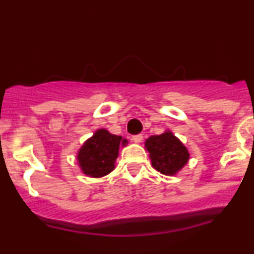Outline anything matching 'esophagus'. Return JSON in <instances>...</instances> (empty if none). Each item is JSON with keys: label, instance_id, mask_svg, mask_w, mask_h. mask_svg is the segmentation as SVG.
<instances>
[{"label": "esophagus", "instance_id": "34e87169", "mask_svg": "<svg viewBox=\"0 0 254 254\" xmlns=\"http://www.w3.org/2000/svg\"><path fill=\"white\" fill-rule=\"evenodd\" d=\"M132 140L134 143H140L143 140V135L142 134H137V135H133Z\"/></svg>", "mask_w": 254, "mask_h": 254}]
</instances>
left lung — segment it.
<instances>
[{
    "instance_id": "1",
    "label": "left lung",
    "mask_w": 254,
    "mask_h": 254,
    "mask_svg": "<svg viewBox=\"0 0 254 254\" xmlns=\"http://www.w3.org/2000/svg\"><path fill=\"white\" fill-rule=\"evenodd\" d=\"M144 147L149 153L152 167L164 175H175L189 162L188 148L169 129L162 134L150 135Z\"/></svg>"
}]
</instances>
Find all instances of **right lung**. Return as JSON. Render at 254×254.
<instances>
[{"mask_svg": "<svg viewBox=\"0 0 254 254\" xmlns=\"http://www.w3.org/2000/svg\"><path fill=\"white\" fill-rule=\"evenodd\" d=\"M128 140L121 135L101 128L84 142L76 154L77 164L85 175L102 178L115 169L120 145L126 147Z\"/></svg>", "mask_w": 254, "mask_h": 254, "instance_id": "1", "label": "right lung"}]
</instances>
